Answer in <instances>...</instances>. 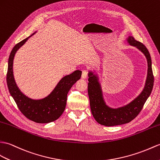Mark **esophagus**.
Wrapping results in <instances>:
<instances>
[{
  "instance_id": "esophagus-1",
  "label": "esophagus",
  "mask_w": 160,
  "mask_h": 160,
  "mask_svg": "<svg viewBox=\"0 0 160 160\" xmlns=\"http://www.w3.org/2000/svg\"><path fill=\"white\" fill-rule=\"evenodd\" d=\"M88 71L87 69H84L82 71V78H86L88 76Z\"/></svg>"
}]
</instances>
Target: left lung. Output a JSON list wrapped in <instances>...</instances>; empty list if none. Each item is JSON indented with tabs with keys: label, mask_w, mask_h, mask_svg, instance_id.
Here are the masks:
<instances>
[{
	"label": "left lung",
	"mask_w": 160,
	"mask_h": 160,
	"mask_svg": "<svg viewBox=\"0 0 160 160\" xmlns=\"http://www.w3.org/2000/svg\"><path fill=\"white\" fill-rule=\"evenodd\" d=\"M128 42L136 46L144 53L147 59L148 74L146 85L143 91L138 98L129 104L117 109L108 107L102 98L101 88L96 76L92 73L88 74V95L90 100V106L92 116L99 124L105 126H114L128 123L138 116L142 110L147 99L149 97L153 87L154 76L151 66V58L146 46L136 40L133 37H129Z\"/></svg>",
	"instance_id": "8db88e82"
}]
</instances>
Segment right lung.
Returning a JSON list of instances; mask_svg holds the SVG:
<instances>
[{
  "mask_svg": "<svg viewBox=\"0 0 160 160\" xmlns=\"http://www.w3.org/2000/svg\"><path fill=\"white\" fill-rule=\"evenodd\" d=\"M32 35L18 43L11 52L7 73V83L11 95L20 112L26 117L38 123H48L58 119L64 112L68 92L73 84L80 78L82 72L76 70L69 75L62 78L54 91L46 98L34 100L25 96L19 90L15 82L13 74V61L16 51Z\"/></svg>",
  "mask_w": 160,
  "mask_h": 160,
  "instance_id": "1",
  "label": "right lung"
}]
</instances>
